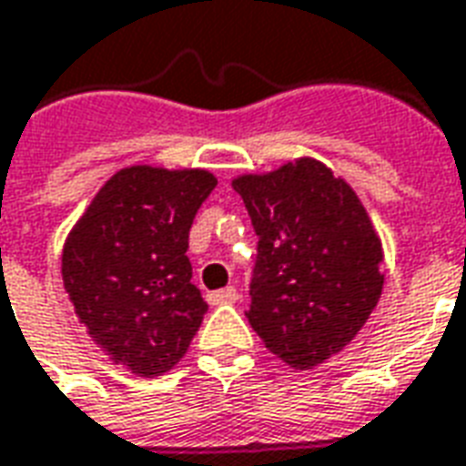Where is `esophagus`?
I'll return each instance as SVG.
<instances>
[{
    "mask_svg": "<svg viewBox=\"0 0 466 466\" xmlns=\"http://www.w3.org/2000/svg\"><path fill=\"white\" fill-rule=\"evenodd\" d=\"M208 301L218 306V303H236L238 301V291L233 289V286H226V289H220V291L208 293Z\"/></svg>",
    "mask_w": 466,
    "mask_h": 466,
    "instance_id": "1",
    "label": "esophagus"
}]
</instances>
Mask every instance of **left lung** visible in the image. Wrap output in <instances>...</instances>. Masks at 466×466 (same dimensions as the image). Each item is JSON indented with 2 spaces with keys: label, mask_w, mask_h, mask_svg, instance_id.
I'll list each match as a JSON object with an SVG mask.
<instances>
[{
  "label": "left lung",
  "mask_w": 466,
  "mask_h": 466,
  "mask_svg": "<svg viewBox=\"0 0 466 466\" xmlns=\"http://www.w3.org/2000/svg\"><path fill=\"white\" fill-rule=\"evenodd\" d=\"M258 236L248 323L270 354L313 369L354 341L384 289L381 240L354 187L313 157L238 175Z\"/></svg>",
  "instance_id": "8db88e82"
}]
</instances>
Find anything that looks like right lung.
Here are the masks:
<instances>
[{
    "label": "right lung",
    "mask_w": 466,
    "mask_h": 466,
    "mask_svg": "<svg viewBox=\"0 0 466 466\" xmlns=\"http://www.w3.org/2000/svg\"><path fill=\"white\" fill-rule=\"evenodd\" d=\"M216 175L130 165L112 175L69 230L62 280L92 341L145 379L183 356L208 303L193 286L187 236Z\"/></svg>",
    "instance_id": "add662e5"
}]
</instances>
